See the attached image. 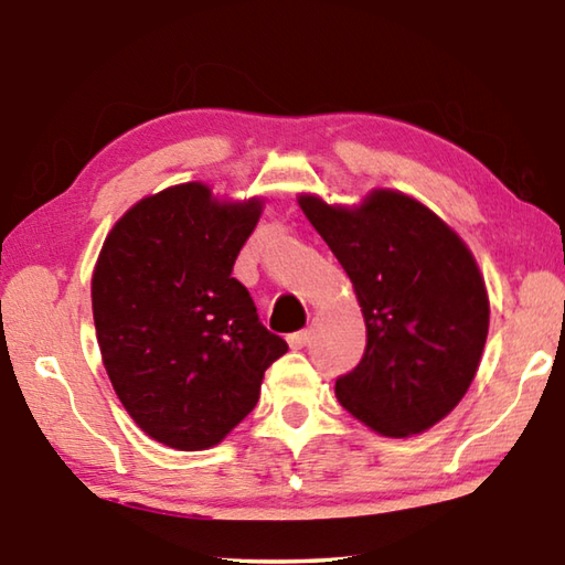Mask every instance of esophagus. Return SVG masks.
Listing matches in <instances>:
<instances>
[{
    "instance_id": "obj_1",
    "label": "esophagus",
    "mask_w": 565,
    "mask_h": 565,
    "mask_svg": "<svg viewBox=\"0 0 565 565\" xmlns=\"http://www.w3.org/2000/svg\"><path fill=\"white\" fill-rule=\"evenodd\" d=\"M309 341H311V333L303 329V331L291 333V337H289V347H291V349H303Z\"/></svg>"
}]
</instances>
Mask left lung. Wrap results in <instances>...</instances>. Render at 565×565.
Wrapping results in <instances>:
<instances>
[{
  "mask_svg": "<svg viewBox=\"0 0 565 565\" xmlns=\"http://www.w3.org/2000/svg\"><path fill=\"white\" fill-rule=\"evenodd\" d=\"M299 206L349 274L366 321L339 404L381 436L438 424L463 398L489 337V296L471 252L434 212L379 189L361 206Z\"/></svg>",
  "mask_w": 565,
  "mask_h": 565,
  "instance_id": "8db88e82",
  "label": "left lung"
}]
</instances>
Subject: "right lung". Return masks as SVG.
<instances>
[{
    "label": "right lung",
    "mask_w": 565,
    "mask_h": 565,
    "mask_svg": "<svg viewBox=\"0 0 565 565\" xmlns=\"http://www.w3.org/2000/svg\"><path fill=\"white\" fill-rule=\"evenodd\" d=\"M262 204H218L204 184L141 199L102 246L92 309L104 369L154 441L216 446L259 401L289 347L259 321L234 262Z\"/></svg>",
    "instance_id": "obj_1"
}]
</instances>
